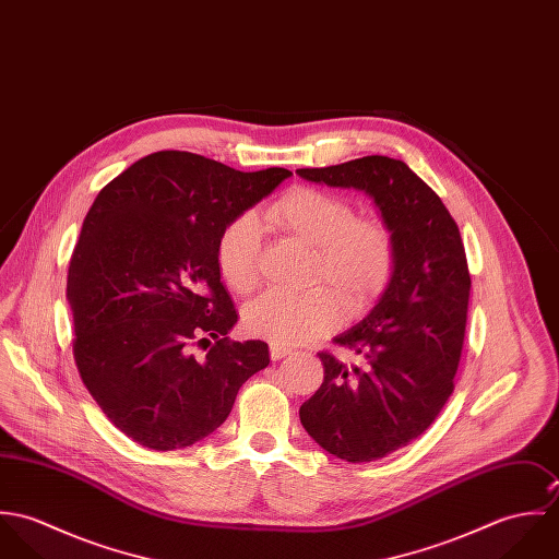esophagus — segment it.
Here are the masks:
<instances>
[{"mask_svg":"<svg viewBox=\"0 0 559 559\" xmlns=\"http://www.w3.org/2000/svg\"><path fill=\"white\" fill-rule=\"evenodd\" d=\"M288 353H290V348H288V346H284V344H277V342H271V359H273V361H280V359H284Z\"/></svg>","mask_w":559,"mask_h":559,"instance_id":"34e87169","label":"esophagus"}]
</instances>
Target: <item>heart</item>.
<instances>
[{
    "instance_id": "heart-1",
    "label": "heart",
    "mask_w": 559,
    "mask_h": 559,
    "mask_svg": "<svg viewBox=\"0 0 559 559\" xmlns=\"http://www.w3.org/2000/svg\"><path fill=\"white\" fill-rule=\"evenodd\" d=\"M266 222L317 249L312 290L264 293L253 299L242 322L251 335L277 344H299L333 329L342 310L350 317L370 310L396 271V240L379 217H357L355 206L329 191L297 187L266 209ZM262 226L245 213L230 222L217 242V266L239 295L260 282ZM328 288L324 289L323 286Z\"/></svg>"
}]
</instances>
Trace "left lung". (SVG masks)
I'll return each mask as SVG.
<instances>
[{
    "label": "left lung",
    "instance_id": "1",
    "mask_svg": "<svg viewBox=\"0 0 559 559\" xmlns=\"http://www.w3.org/2000/svg\"><path fill=\"white\" fill-rule=\"evenodd\" d=\"M297 174L370 195L396 240L388 290L333 337L355 359L319 353L322 385L299 408L329 454L379 461L417 439L454 392L472 290L465 245L441 198L404 160L372 155Z\"/></svg>",
    "mask_w": 559,
    "mask_h": 559
}]
</instances>
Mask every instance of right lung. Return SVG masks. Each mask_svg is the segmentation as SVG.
Returning <instances> with one entry per match:
<instances>
[{
	"instance_id": "obj_1",
	"label": "right lung",
	"mask_w": 559,
	"mask_h": 559,
	"mask_svg": "<svg viewBox=\"0 0 559 559\" xmlns=\"http://www.w3.org/2000/svg\"><path fill=\"white\" fill-rule=\"evenodd\" d=\"M290 176L160 151L96 195L69 266L73 355L92 399L135 443L169 452L202 441L269 366L264 342L228 337L239 314L217 242ZM209 336L216 344L195 360L190 348Z\"/></svg>"
}]
</instances>
